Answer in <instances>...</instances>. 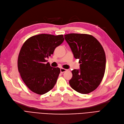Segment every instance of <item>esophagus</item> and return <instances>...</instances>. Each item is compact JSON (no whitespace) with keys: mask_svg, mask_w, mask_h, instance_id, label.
I'll return each mask as SVG.
<instances>
[{"mask_svg":"<svg viewBox=\"0 0 124 124\" xmlns=\"http://www.w3.org/2000/svg\"><path fill=\"white\" fill-rule=\"evenodd\" d=\"M67 70L64 69V68H60V72H61V73H63V72H65Z\"/></svg>","mask_w":124,"mask_h":124,"instance_id":"1","label":"esophagus"}]
</instances>
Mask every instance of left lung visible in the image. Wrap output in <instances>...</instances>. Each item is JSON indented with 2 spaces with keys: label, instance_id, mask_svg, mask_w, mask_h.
Listing matches in <instances>:
<instances>
[{
  "label": "left lung",
  "instance_id": "obj_1",
  "mask_svg": "<svg viewBox=\"0 0 124 124\" xmlns=\"http://www.w3.org/2000/svg\"><path fill=\"white\" fill-rule=\"evenodd\" d=\"M64 38L74 54L79 59L80 70L71 71L69 83L71 87L82 94L97 89L102 82L106 68V56L103 47L93 36L71 33Z\"/></svg>",
  "mask_w": 124,
  "mask_h": 124
}]
</instances>
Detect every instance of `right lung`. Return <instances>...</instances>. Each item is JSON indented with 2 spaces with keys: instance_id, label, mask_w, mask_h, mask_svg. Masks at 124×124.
Masks as SVG:
<instances>
[{
  "instance_id": "1",
  "label": "right lung",
  "mask_w": 124,
  "mask_h": 124,
  "mask_svg": "<svg viewBox=\"0 0 124 124\" xmlns=\"http://www.w3.org/2000/svg\"><path fill=\"white\" fill-rule=\"evenodd\" d=\"M64 40L63 35L42 34L31 37L22 46L18 69L24 84L33 93L43 94L56 84L60 69L50 66L46 59Z\"/></svg>"
}]
</instances>
